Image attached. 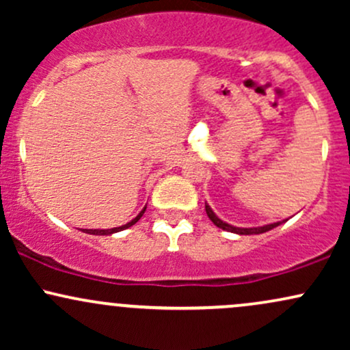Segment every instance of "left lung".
<instances>
[{"label":"left lung","instance_id":"obj_1","mask_svg":"<svg viewBox=\"0 0 350 350\" xmlns=\"http://www.w3.org/2000/svg\"><path fill=\"white\" fill-rule=\"evenodd\" d=\"M206 212L208 215V219L212 220V222L215 224L217 227L222 228V230H227V232H232V234H239V235H258V234H263V232H268L271 230V228L278 227L281 222H276V224H270V226H263V227H253V228H240V227H234V226H228V224L224 222V220H220L219 217L214 214V211H212L211 207L206 204Z\"/></svg>","mask_w":350,"mask_h":350}]
</instances>
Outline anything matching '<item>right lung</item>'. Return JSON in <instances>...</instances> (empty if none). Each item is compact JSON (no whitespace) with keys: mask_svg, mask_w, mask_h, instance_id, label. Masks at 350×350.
<instances>
[{"mask_svg":"<svg viewBox=\"0 0 350 350\" xmlns=\"http://www.w3.org/2000/svg\"><path fill=\"white\" fill-rule=\"evenodd\" d=\"M144 211H146V207L143 208L142 212H139L138 215L135 217L133 220H131V222H128V224H124V226H122V227H115V228H107V230H98V228H90V230H88V228H85V234H90V235H110V234H115V232H120V230H124V228H128V227H131V226H135L136 222H138L139 219H142L143 217V214H144Z\"/></svg>","mask_w":350,"mask_h":350,"instance_id":"1","label":"right lung"}]
</instances>
